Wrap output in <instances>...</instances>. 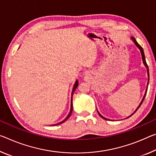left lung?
<instances>
[{
  "label": "left lung",
  "mask_w": 156,
  "mask_h": 156,
  "mask_svg": "<svg viewBox=\"0 0 156 156\" xmlns=\"http://www.w3.org/2000/svg\"><path fill=\"white\" fill-rule=\"evenodd\" d=\"M132 39H133V41H134V43L135 44V45H136V46H137L138 47V48H140V52H141V54H142V60H143V62H144V65L146 66V67H147V73H148V82H149V67H148V65H147V62H146V60H145V56H144V51H143V48H142V46H141L140 45V44H138V43L137 42V41H136V40H135V39L134 37H132ZM148 85H149V83H148ZM147 89H148V88H147V90H146L145 94H144V97H143V98H142V101H141L140 104L139 105V106H138V107H137V109H136V110L135 111V112H134V113H135V112H136V111H137V110H138V108H139L140 107V105H142V103H143V101H144V98H145V96H146V94H147ZM134 113H133L131 115H130V116H129V117H128L127 118H129L130 117H131V116H132V115H133V114H134ZM98 115H99V116H100V117H101V118H103V119L108 120V119H106V118H105V117H103V116H101V114H100L99 112H98Z\"/></svg>",
  "instance_id": "8db88e82"
}]
</instances>
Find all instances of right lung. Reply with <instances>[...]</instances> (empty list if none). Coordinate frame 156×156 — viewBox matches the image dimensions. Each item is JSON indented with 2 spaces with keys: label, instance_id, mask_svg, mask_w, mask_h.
<instances>
[{
  "label": "right lung",
  "instance_id": "right-lung-1",
  "mask_svg": "<svg viewBox=\"0 0 156 156\" xmlns=\"http://www.w3.org/2000/svg\"><path fill=\"white\" fill-rule=\"evenodd\" d=\"M78 80H76V83H75V85H74V87H73V89L72 94H71V96H73V92H74V91H75V90H76V88H77V87H78ZM72 110H73V104H72V97H71V110H70V112H69V114L68 115L67 117H66L65 118V119H64V120L62 121V122H60V123H56V124H54L53 126L60 125V124H61V123H64L65 122H66V121L69 118V117H70V116H71V112H72Z\"/></svg>",
  "mask_w": 156,
  "mask_h": 156
}]
</instances>
